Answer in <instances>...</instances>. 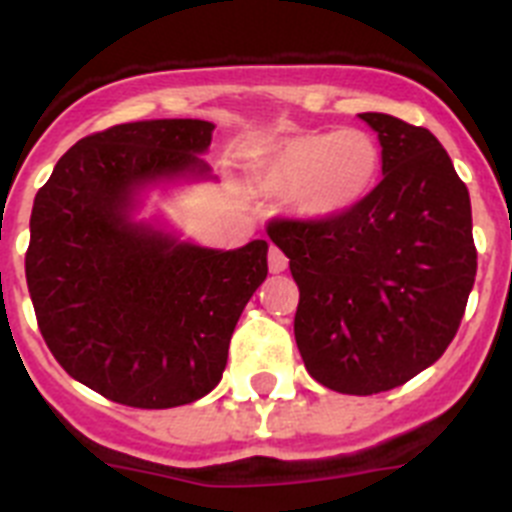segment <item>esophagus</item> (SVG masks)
<instances>
[{"instance_id": "1", "label": "esophagus", "mask_w": 512, "mask_h": 512, "mask_svg": "<svg viewBox=\"0 0 512 512\" xmlns=\"http://www.w3.org/2000/svg\"><path fill=\"white\" fill-rule=\"evenodd\" d=\"M287 264H289L287 256H284L277 246H271L269 248V271L271 274H282V271L287 269Z\"/></svg>"}]
</instances>
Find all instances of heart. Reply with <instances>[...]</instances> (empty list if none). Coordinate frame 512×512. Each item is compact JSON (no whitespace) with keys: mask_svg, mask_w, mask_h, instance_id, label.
I'll return each mask as SVG.
<instances>
[{"mask_svg":"<svg viewBox=\"0 0 512 512\" xmlns=\"http://www.w3.org/2000/svg\"><path fill=\"white\" fill-rule=\"evenodd\" d=\"M382 171V151L364 130L295 133L274 140L256 174L269 192H292L300 215L330 220L369 197Z\"/></svg>","mask_w":512,"mask_h":512,"instance_id":"obj_1","label":"heart"}]
</instances>
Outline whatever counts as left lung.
Returning <instances> with one entry per match:
<instances>
[{
	"label": "left lung",
	"instance_id": "left-lung-1",
	"mask_svg": "<svg viewBox=\"0 0 512 512\" xmlns=\"http://www.w3.org/2000/svg\"><path fill=\"white\" fill-rule=\"evenodd\" d=\"M384 179L330 220L266 228L300 287L295 341L315 382L343 395L400 387L441 359L474 274L472 205L449 153L425 128L364 112Z\"/></svg>",
	"mask_w": 512,
	"mask_h": 512
}]
</instances>
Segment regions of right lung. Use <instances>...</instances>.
Returning a JSON list of instances; mask_svg holds the SVG:
<instances>
[{"mask_svg":"<svg viewBox=\"0 0 512 512\" xmlns=\"http://www.w3.org/2000/svg\"><path fill=\"white\" fill-rule=\"evenodd\" d=\"M215 125L143 120L81 138L35 194L25 277L58 364L120 405L164 410L223 377L243 307L269 274L266 241L235 251L133 223L135 192L207 176Z\"/></svg>","mask_w":512,"mask_h":512,"instance_id":"obj_1","label":"right lung"}]
</instances>
